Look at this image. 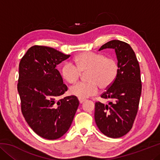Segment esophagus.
I'll list each match as a JSON object with an SVG mask.
<instances>
[{
    "mask_svg": "<svg viewBox=\"0 0 160 160\" xmlns=\"http://www.w3.org/2000/svg\"><path fill=\"white\" fill-rule=\"evenodd\" d=\"M78 100H79V102L80 103V104H82V103L83 102L85 101V99L81 98V97H78Z\"/></svg>",
    "mask_w": 160,
    "mask_h": 160,
    "instance_id": "1",
    "label": "esophagus"
}]
</instances>
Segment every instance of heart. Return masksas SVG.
Returning a JSON list of instances; mask_svg holds the SVG:
<instances>
[{
	"label": "heart",
	"instance_id": "1",
	"mask_svg": "<svg viewBox=\"0 0 160 160\" xmlns=\"http://www.w3.org/2000/svg\"><path fill=\"white\" fill-rule=\"evenodd\" d=\"M76 66L70 61L61 68L63 79L70 84L79 79L81 72H87V82H79L70 88V93L81 98H86L98 92L99 86L107 89L112 85L118 74V61L112 57H106L102 53L85 51L75 57Z\"/></svg>",
	"mask_w": 160,
	"mask_h": 160
}]
</instances>
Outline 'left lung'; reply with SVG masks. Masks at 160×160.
<instances>
[{
    "label": "left lung",
    "mask_w": 160,
    "mask_h": 160,
    "mask_svg": "<svg viewBox=\"0 0 160 160\" xmlns=\"http://www.w3.org/2000/svg\"><path fill=\"white\" fill-rule=\"evenodd\" d=\"M115 50L119 66L118 74L101 97L108 104L95 103L94 120L99 131L112 138H118L131 131L138 109L142 91L140 70L136 56L128 44L112 40L102 45Z\"/></svg>",
    "instance_id": "1"
}]
</instances>
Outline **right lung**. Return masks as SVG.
<instances>
[{
  "instance_id": "add662e5",
  "label": "right lung",
  "mask_w": 160,
  "mask_h": 160,
  "mask_svg": "<svg viewBox=\"0 0 160 160\" xmlns=\"http://www.w3.org/2000/svg\"><path fill=\"white\" fill-rule=\"evenodd\" d=\"M70 56L53 48L35 45L19 64L18 90L22 113L30 128L48 140L58 139L66 133L79 106L74 95L58 99L68 88L56 67Z\"/></svg>"
}]
</instances>
